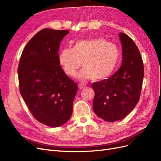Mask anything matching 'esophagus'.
<instances>
[{
    "label": "esophagus",
    "instance_id": "esophagus-1",
    "mask_svg": "<svg viewBox=\"0 0 161 161\" xmlns=\"http://www.w3.org/2000/svg\"><path fill=\"white\" fill-rule=\"evenodd\" d=\"M78 86H79V89H84L85 87V85H82V84H79V85H78Z\"/></svg>",
    "mask_w": 161,
    "mask_h": 161
}]
</instances>
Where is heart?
<instances>
[{
    "mask_svg": "<svg viewBox=\"0 0 161 161\" xmlns=\"http://www.w3.org/2000/svg\"><path fill=\"white\" fill-rule=\"evenodd\" d=\"M119 59V50L114 43L103 39L82 40L75 43L72 48L65 47L58 55V62L66 75L75 76L81 66L78 78L99 81L109 77Z\"/></svg>",
    "mask_w": 161,
    "mask_h": 161,
    "instance_id": "b5f03b06",
    "label": "heart"
}]
</instances>
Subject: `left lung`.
Segmentation results:
<instances>
[{
  "label": "left lung",
  "instance_id": "left-lung-1",
  "mask_svg": "<svg viewBox=\"0 0 161 161\" xmlns=\"http://www.w3.org/2000/svg\"><path fill=\"white\" fill-rule=\"evenodd\" d=\"M122 45V64L108 79L93 82L92 108L106 121L124 119L140 99L144 78V65L138 47L125 33L119 34Z\"/></svg>",
  "mask_w": 161,
  "mask_h": 161
}]
</instances>
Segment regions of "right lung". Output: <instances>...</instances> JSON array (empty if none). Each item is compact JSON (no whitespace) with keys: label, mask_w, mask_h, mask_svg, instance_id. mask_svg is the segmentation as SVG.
I'll return each mask as SVG.
<instances>
[{"label":"right lung","mask_w":161,"mask_h":161,"mask_svg":"<svg viewBox=\"0 0 161 161\" xmlns=\"http://www.w3.org/2000/svg\"><path fill=\"white\" fill-rule=\"evenodd\" d=\"M69 33L48 28L37 32L24 48L18 66L23 100L36 119L50 127L69 120L78 91L58 62L60 42Z\"/></svg>","instance_id":"obj_1"}]
</instances>
